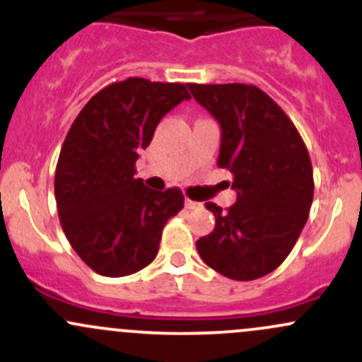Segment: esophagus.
Wrapping results in <instances>:
<instances>
[{"label": "esophagus", "instance_id": "34e87169", "mask_svg": "<svg viewBox=\"0 0 362 362\" xmlns=\"http://www.w3.org/2000/svg\"><path fill=\"white\" fill-rule=\"evenodd\" d=\"M199 206H202L199 203H196V202H192V199L185 198V208H189V210H196V208H199Z\"/></svg>", "mask_w": 362, "mask_h": 362}]
</instances>
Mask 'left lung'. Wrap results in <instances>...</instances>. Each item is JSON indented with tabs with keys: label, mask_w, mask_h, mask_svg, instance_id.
<instances>
[{
	"label": "left lung",
	"mask_w": 362,
	"mask_h": 362,
	"mask_svg": "<svg viewBox=\"0 0 362 362\" xmlns=\"http://www.w3.org/2000/svg\"><path fill=\"white\" fill-rule=\"evenodd\" d=\"M221 126L217 166L231 171L236 203H215L199 257L233 280H255L279 268L298 242L313 202V170L305 141L286 112L259 87L187 83Z\"/></svg>",
	"instance_id": "left-lung-1"
}]
</instances>
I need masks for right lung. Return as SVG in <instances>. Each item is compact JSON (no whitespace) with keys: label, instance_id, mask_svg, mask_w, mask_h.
Here are the masks:
<instances>
[{"label":"right lung","instance_id":"right-lung-1","mask_svg":"<svg viewBox=\"0 0 362 362\" xmlns=\"http://www.w3.org/2000/svg\"><path fill=\"white\" fill-rule=\"evenodd\" d=\"M184 100V83L131 76L94 94L69 127L54 180L57 214L69 245L100 275L151 264L168 218L184 208L180 189L154 191L134 177L159 120Z\"/></svg>","mask_w":362,"mask_h":362}]
</instances>
